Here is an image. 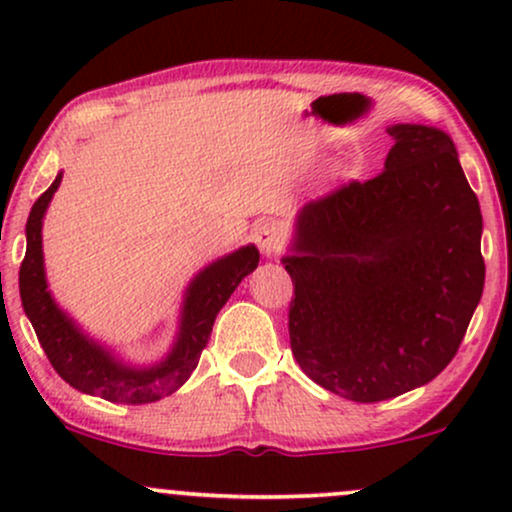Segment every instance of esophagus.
<instances>
[{
    "mask_svg": "<svg viewBox=\"0 0 512 512\" xmlns=\"http://www.w3.org/2000/svg\"><path fill=\"white\" fill-rule=\"evenodd\" d=\"M252 238H255L257 248L262 250V255L272 257L281 248V238H284V231H281V226L276 221H264L255 228Z\"/></svg>",
    "mask_w": 512,
    "mask_h": 512,
    "instance_id": "obj_1",
    "label": "esophagus"
}]
</instances>
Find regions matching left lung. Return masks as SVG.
<instances>
[{
  "label": "left lung",
  "instance_id": "1",
  "mask_svg": "<svg viewBox=\"0 0 512 512\" xmlns=\"http://www.w3.org/2000/svg\"><path fill=\"white\" fill-rule=\"evenodd\" d=\"M383 173L305 204L281 264L291 351L351 402L431 383L460 349L484 291L481 209L450 134L392 125Z\"/></svg>",
  "mask_w": 512,
  "mask_h": 512
}]
</instances>
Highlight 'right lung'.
Listing matches in <instances>:
<instances>
[{
    "label": "right lung",
    "mask_w": 512,
    "mask_h": 512,
    "mask_svg": "<svg viewBox=\"0 0 512 512\" xmlns=\"http://www.w3.org/2000/svg\"><path fill=\"white\" fill-rule=\"evenodd\" d=\"M60 182L62 173H57L55 182L38 197L28 214L26 257H23L19 272L21 303L35 334H38L40 346L64 383L72 385L74 390L86 392V395L103 397L117 404H149L173 395L197 368L216 315L231 298V293L238 289L240 281L255 272L260 252L250 243L199 269L182 296L178 334H175V342L168 354L149 366H134V363L115 356L108 346L88 337L57 305L48 289L43 257V219Z\"/></svg>",
    "instance_id": "right-lung-1"
}]
</instances>
